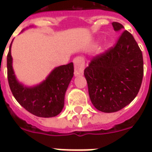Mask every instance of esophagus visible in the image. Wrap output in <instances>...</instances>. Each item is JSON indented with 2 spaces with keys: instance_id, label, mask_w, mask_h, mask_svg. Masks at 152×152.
I'll return each instance as SVG.
<instances>
[{
  "instance_id": "34e87169",
  "label": "esophagus",
  "mask_w": 152,
  "mask_h": 152,
  "mask_svg": "<svg viewBox=\"0 0 152 152\" xmlns=\"http://www.w3.org/2000/svg\"><path fill=\"white\" fill-rule=\"evenodd\" d=\"M73 64H74V75L75 76L82 75L85 69V59L81 56L75 57L73 59Z\"/></svg>"
}]
</instances>
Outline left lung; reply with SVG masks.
<instances>
[{"mask_svg": "<svg viewBox=\"0 0 152 152\" xmlns=\"http://www.w3.org/2000/svg\"><path fill=\"white\" fill-rule=\"evenodd\" d=\"M112 24L115 31L124 28L117 22ZM84 74L97 110L115 113L129 105L137 96L144 74L142 52L133 35L124 30L114 47L93 57Z\"/></svg>", "mask_w": 152, "mask_h": 152, "instance_id": "8db88e82", "label": "left lung"}]
</instances>
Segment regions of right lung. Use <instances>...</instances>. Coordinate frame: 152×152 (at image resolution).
I'll use <instances>...</instances> for the list:
<instances>
[{"label":"right lung","mask_w":152,"mask_h":152,"mask_svg":"<svg viewBox=\"0 0 152 152\" xmlns=\"http://www.w3.org/2000/svg\"><path fill=\"white\" fill-rule=\"evenodd\" d=\"M11 45L7 54V79L17 102L37 117L52 118L58 115L64 107L65 93L73 76V62L54 68L39 85L27 87L19 83L15 76Z\"/></svg>","instance_id":"add662e5"}]
</instances>
